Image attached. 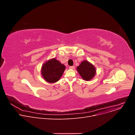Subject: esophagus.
Returning a JSON list of instances; mask_svg holds the SVG:
<instances>
[{
    "mask_svg": "<svg viewBox=\"0 0 135 135\" xmlns=\"http://www.w3.org/2000/svg\"><path fill=\"white\" fill-rule=\"evenodd\" d=\"M69 69H74L75 68V66H69Z\"/></svg>",
    "mask_w": 135,
    "mask_h": 135,
    "instance_id": "34e87169",
    "label": "esophagus"
}]
</instances>
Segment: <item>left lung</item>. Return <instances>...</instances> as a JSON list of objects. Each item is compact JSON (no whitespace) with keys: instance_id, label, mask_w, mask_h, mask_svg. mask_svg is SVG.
<instances>
[{"instance_id":"1","label":"left lung","mask_w":135,"mask_h":135,"mask_svg":"<svg viewBox=\"0 0 135 135\" xmlns=\"http://www.w3.org/2000/svg\"><path fill=\"white\" fill-rule=\"evenodd\" d=\"M77 70L82 79L85 81L91 80L94 76L96 71L95 67L87 61H82L80 65L77 67Z\"/></svg>"}]
</instances>
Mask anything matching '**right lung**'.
<instances>
[{
	"instance_id": "1",
	"label": "right lung",
	"mask_w": 135,
	"mask_h": 135,
	"mask_svg": "<svg viewBox=\"0 0 135 135\" xmlns=\"http://www.w3.org/2000/svg\"><path fill=\"white\" fill-rule=\"evenodd\" d=\"M65 70V65L54 58L43 65L42 68V75L46 81L55 83L60 80Z\"/></svg>"
}]
</instances>
